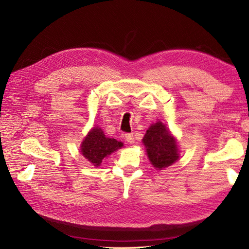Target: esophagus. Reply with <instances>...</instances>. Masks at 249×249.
Returning <instances> with one entry per match:
<instances>
[{
	"mask_svg": "<svg viewBox=\"0 0 249 249\" xmlns=\"http://www.w3.org/2000/svg\"><path fill=\"white\" fill-rule=\"evenodd\" d=\"M125 140L128 142L129 144H133L134 143V136L133 133H126L125 134Z\"/></svg>",
	"mask_w": 249,
	"mask_h": 249,
	"instance_id": "34e87169",
	"label": "esophagus"
}]
</instances>
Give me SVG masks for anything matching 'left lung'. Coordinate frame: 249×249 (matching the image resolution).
<instances>
[{"label":"left lung","instance_id":"8db88e82","mask_svg":"<svg viewBox=\"0 0 249 249\" xmlns=\"http://www.w3.org/2000/svg\"><path fill=\"white\" fill-rule=\"evenodd\" d=\"M148 158L156 169L171 166L178 159L176 142L161 122L152 124L143 139Z\"/></svg>","mask_w":249,"mask_h":249}]
</instances>
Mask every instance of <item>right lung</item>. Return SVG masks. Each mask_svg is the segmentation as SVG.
<instances>
[{
    "instance_id": "right-lung-1",
    "label": "right lung",
    "mask_w": 249,
    "mask_h": 249,
    "mask_svg": "<svg viewBox=\"0 0 249 249\" xmlns=\"http://www.w3.org/2000/svg\"><path fill=\"white\" fill-rule=\"evenodd\" d=\"M122 146L123 144L121 142L106 138L100 128L95 127L82 142L81 153L91 164L98 167L101 165L104 158L110 155Z\"/></svg>"
}]
</instances>
